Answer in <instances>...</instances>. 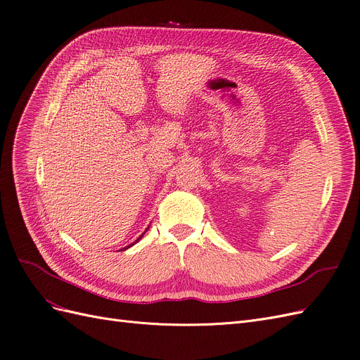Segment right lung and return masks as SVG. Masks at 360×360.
<instances>
[{
  "mask_svg": "<svg viewBox=\"0 0 360 360\" xmlns=\"http://www.w3.org/2000/svg\"><path fill=\"white\" fill-rule=\"evenodd\" d=\"M141 237H143V236H141Z\"/></svg>",
  "mask_w": 360,
  "mask_h": 360,
  "instance_id": "right-lung-1",
  "label": "right lung"
}]
</instances>
